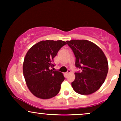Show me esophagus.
Segmentation results:
<instances>
[{"label": "esophagus", "instance_id": "esophagus-1", "mask_svg": "<svg viewBox=\"0 0 121 121\" xmlns=\"http://www.w3.org/2000/svg\"><path fill=\"white\" fill-rule=\"evenodd\" d=\"M70 73V69H68V71H67V72H66V73H65V74L66 75H68V74H69V73Z\"/></svg>", "mask_w": 121, "mask_h": 121}]
</instances>
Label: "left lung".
<instances>
[{
	"label": "left lung",
	"mask_w": 121,
	"mask_h": 121,
	"mask_svg": "<svg viewBox=\"0 0 121 121\" xmlns=\"http://www.w3.org/2000/svg\"><path fill=\"white\" fill-rule=\"evenodd\" d=\"M66 43L76 57V66L81 72L75 73L72 86L77 93L89 95L104 84L109 69L108 60L102 49L86 40H72Z\"/></svg>",
	"instance_id": "1"
}]
</instances>
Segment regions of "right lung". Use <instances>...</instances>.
<instances>
[{"mask_svg":"<svg viewBox=\"0 0 121 121\" xmlns=\"http://www.w3.org/2000/svg\"><path fill=\"white\" fill-rule=\"evenodd\" d=\"M66 42L62 40L41 41L28 50L23 62V75L29 90L35 96L49 99L59 93L64 77L53 71V59Z\"/></svg>","mask_w":121,"mask_h":121,"instance_id":"obj_1","label":"right lung"}]
</instances>
